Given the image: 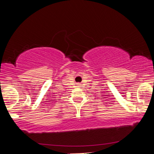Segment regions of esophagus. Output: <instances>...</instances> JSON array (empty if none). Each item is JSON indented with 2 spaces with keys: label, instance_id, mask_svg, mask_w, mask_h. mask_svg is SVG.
<instances>
[{
  "label": "esophagus",
  "instance_id": "obj_1",
  "mask_svg": "<svg viewBox=\"0 0 154 154\" xmlns=\"http://www.w3.org/2000/svg\"><path fill=\"white\" fill-rule=\"evenodd\" d=\"M80 84H81V83H78L77 85H78V86H80V85H80Z\"/></svg>",
  "mask_w": 154,
  "mask_h": 154
}]
</instances>
